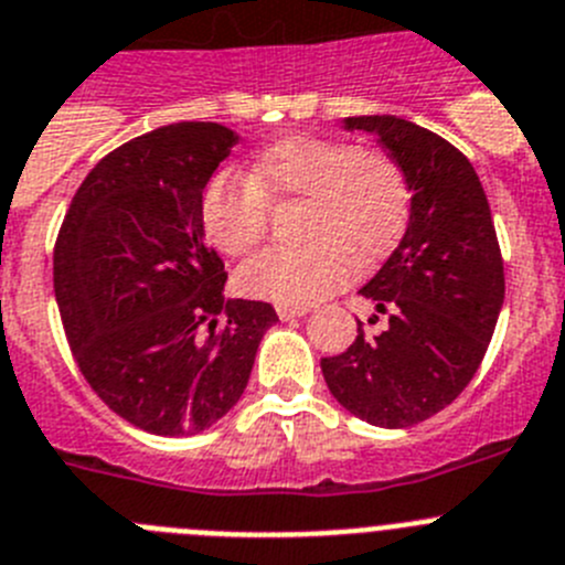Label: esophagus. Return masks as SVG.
I'll return each instance as SVG.
<instances>
[{
    "label": "esophagus",
    "mask_w": 565,
    "mask_h": 565,
    "mask_svg": "<svg viewBox=\"0 0 565 565\" xmlns=\"http://www.w3.org/2000/svg\"><path fill=\"white\" fill-rule=\"evenodd\" d=\"M276 312H278V318H281V320H292V318H301V315H307L309 309L307 307H292V303H278Z\"/></svg>",
    "instance_id": "1"
}]
</instances>
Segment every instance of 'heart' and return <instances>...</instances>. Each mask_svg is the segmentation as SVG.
<instances>
[{
  "label": "heart",
  "mask_w": 565,
  "mask_h": 565,
  "mask_svg": "<svg viewBox=\"0 0 565 565\" xmlns=\"http://www.w3.org/2000/svg\"><path fill=\"white\" fill-rule=\"evenodd\" d=\"M298 202L301 242L264 250L236 273L250 298L307 307L343 287L349 267L365 270L388 256L411 213L403 166L369 146L338 137L289 135L258 151L245 177L216 174L202 191L207 238L227 256H245L270 227V205Z\"/></svg>",
  "instance_id": "heart-1"
}]
</instances>
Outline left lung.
Instances as JSON below:
<instances>
[{"label": "left lung", "instance_id": "1", "mask_svg": "<svg viewBox=\"0 0 565 565\" xmlns=\"http://www.w3.org/2000/svg\"><path fill=\"white\" fill-rule=\"evenodd\" d=\"M380 137L411 185V220L360 292L388 318L320 360L332 396L380 428H411L454 403L479 371L504 303V258L479 174L445 137L394 115L345 118Z\"/></svg>", "mask_w": 565, "mask_h": 565}]
</instances>
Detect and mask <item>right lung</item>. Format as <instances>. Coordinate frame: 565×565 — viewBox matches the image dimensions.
Instances as JSON below:
<instances>
[{
  "mask_svg": "<svg viewBox=\"0 0 565 565\" xmlns=\"http://www.w3.org/2000/svg\"><path fill=\"white\" fill-rule=\"evenodd\" d=\"M238 137L182 120L109 151L75 191L53 250L61 323L89 388L154 436L220 422L278 320L225 301V264L205 242L202 191Z\"/></svg>",
  "mask_w": 565,
  "mask_h": 565,
  "instance_id": "1",
  "label": "right lung"
}]
</instances>
